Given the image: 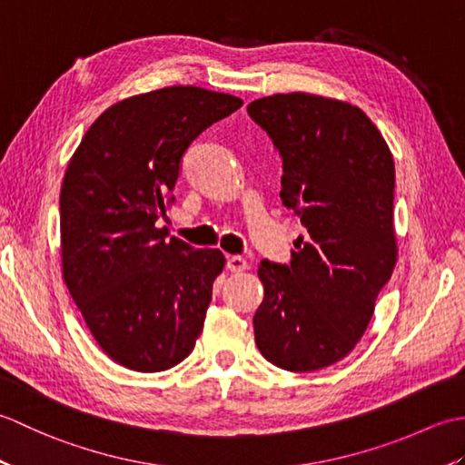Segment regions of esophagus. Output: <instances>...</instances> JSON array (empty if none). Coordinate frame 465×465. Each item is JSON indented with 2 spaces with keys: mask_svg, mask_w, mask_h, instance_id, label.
I'll return each instance as SVG.
<instances>
[{
  "mask_svg": "<svg viewBox=\"0 0 465 465\" xmlns=\"http://www.w3.org/2000/svg\"><path fill=\"white\" fill-rule=\"evenodd\" d=\"M227 270L233 273L248 270V260L242 258V255H230V258H227Z\"/></svg>",
  "mask_w": 465,
  "mask_h": 465,
  "instance_id": "obj_1",
  "label": "esophagus"
}]
</instances>
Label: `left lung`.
Here are the masks:
<instances>
[{
    "mask_svg": "<svg viewBox=\"0 0 465 465\" xmlns=\"http://www.w3.org/2000/svg\"><path fill=\"white\" fill-rule=\"evenodd\" d=\"M248 114L280 152L282 203L305 227L288 265L260 263L255 343L282 370L328 368L360 341L396 265L393 157L350 104L278 94Z\"/></svg>",
    "mask_w": 465,
    "mask_h": 465,
    "instance_id": "obj_1",
    "label": "left lung"
}]
</instances>
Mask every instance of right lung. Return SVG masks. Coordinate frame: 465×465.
<instances>
[{
    "instance_id": "obj_1",
    "label": "right lung",
    "mask_w": 465,
    "mask_h": 465,
    "mask_svg": "<svg viewBox=\"0 0 465 465\" xmlns=\"http://www.w3.org/2000/svg\"><path fill=\"white\" fill-rule=\"evenodd\" d=\"M240 97L175 85L105 110L59 193L64 280L100 348L124 368L163 371L192 353L223 270L220 250L165 240L155 222L197 135Z\"/></svg>"
}]
</instances>
